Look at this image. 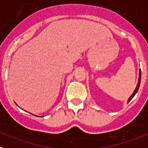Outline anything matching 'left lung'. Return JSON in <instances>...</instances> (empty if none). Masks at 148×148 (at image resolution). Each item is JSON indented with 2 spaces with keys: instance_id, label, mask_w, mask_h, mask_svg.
Instances as JSON below:
<instances>
[{
  "instance_id": "obj_1",
  "label": "left lung",
  "mask_w": 148,
  "mask_h": 148,
  "mask_svg": "<svg viewBox=\"0 0 148 148\" xmlns=\"http://www.w3.org/2000/svg\"><path fill=\"white\" fill-rule=\"evenodd\" d=\"M140 83H141V70H139V76H138V84H137V86H136V87L135 90H134V91H133V94H132V95H130V97L129 98V99H128V101H127L128 102H130V101L132 100V99H133V98L134 97V95H135L136 94L137 91H138V88H139V86H140Z\"/></svg>"
}]
</instances>
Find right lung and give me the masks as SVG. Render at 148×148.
Masks as SVG:
<instances>
[{
  "mask_svg": "<svg viewBox=\"0 0 148 148\" xmlns=\"http://www.w3.org/2000/svg\"><path fill=\"white\" fill-rule=\"evenodd\" d=\"M40 117H41V116H40Z\"/></svg>",
  "mask_w": 148,
  "mask_h": 148,
  "instance_id": "add662e5",
  "label": "right lung"
}]
</instances>
